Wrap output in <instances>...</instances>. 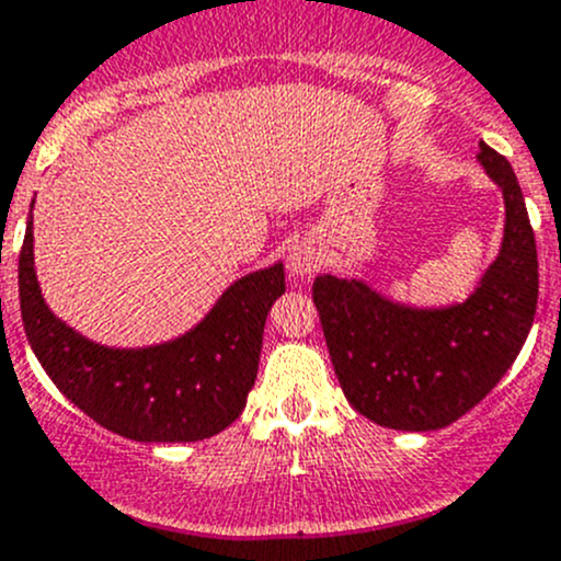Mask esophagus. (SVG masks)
Listing matches in <instances>:
<instances>
[{"label":"esophagus","mask_w":561,"mask_h":561,"mask_svg":"<svg viewBox=\"0 0 561 561\" xmlns=\"http://www.w3.org/2000/svg\"><path fill=\"white\" fill-rule=\"evenodd\" d=\"M322 249L314 244L312 239H301L290 247L287 252V271H290L293 279H309L317 268L322 265Z\"/></svg>","instance_id":"esophagus-1"}]
</instances>
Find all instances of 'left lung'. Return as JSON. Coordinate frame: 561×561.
<instances>
[{"label": "left lung", "instance_id": "1", "mask_svg": "<svg viewBox=\"0 0 561 561\" xmlns=\"http://www.w3.org/2000/svg\"><path fill=\"white\" fill-rule=\"evenodd\" d=\"M478 162L505 201L502 244L463 301L417 307L358 276L320 274L331 364L350 404L377 426L434 432L485 399L522 353L537 309V247L505 157L480 140Z\"/></svg>", "mask_w": 561, "mask_h": 561}]
</instances>
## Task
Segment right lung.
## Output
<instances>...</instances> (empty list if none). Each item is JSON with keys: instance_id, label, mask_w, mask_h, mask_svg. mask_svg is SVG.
Wrapping results in <instances>:
<instances>
[{"instance_id": "right-lung-1", "label": "right lung", "mask_w": 561, "mask_h": 561, "mask_svg": "<svg viewBox=\"0 0 561 561\" xmlns=\"http://www.w3.org/2000/svg\"><path fill=\"white\" fill-rule=\"evenodd\" d=\"M35 208V201H32ZM285 293L282 260L236 279L201 322L146 347H107L50 312L35 271L32 211L19 257L24 331L54 386L107 432L135 443H197L247 407L265 317Z\"/></svg>"}]
</instances>
